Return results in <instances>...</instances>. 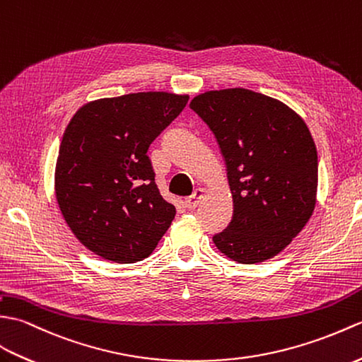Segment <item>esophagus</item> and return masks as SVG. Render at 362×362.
I'll return each mask as SVG.
<instances>
[{"mask_svg":"<svg viewBox=\"0 0 362 362\" xmlns=\"http://www.w3.org/2000/svg\"><path fill=\"white\" fill-rule=\"evenodd\" d=\"M203 197H204V189L199 187L190 197L186 198V202H184V204H186L187 209H195L199 204V202H202V199H203Z\"/></svg>","mask_w":362,"mask_h":362,"instance_id":"1","label":"esophagus"}]
</instances>
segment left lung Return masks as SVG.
<instances>
[{"label":"left lung","mask_w":362,"mask_h":362,"mask_svg":"<svg viewBox=\"0 0 362 362\" xmlns=\"http://www.w3.org/2000/svg\"><path fill=\"white\" fill-rule=\"evenodd\" d=\"M190 108L215 134L234 202L216 249L245 264L272 259L316 206L317 151L307 124L284 102L245 88L206 91Z\"/></svg>","instance_id":"8db88e82"}]
</instances>
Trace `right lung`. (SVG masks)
Instances as JSON below:
<instances>
[{
	"instance_id": "1",
	"label": "right lung",
	"mask_w": 362,
	"mask_h": 362,
	"mask_svg": "<svg viewBox=\"0 0 362 362\" xmlns=\"http://www.w3.org/2000/svg\"><path fill=\"white\" fill-rule=\"evenodd\" d=\"M187 94L133 93L85 103L63 133L55 198L72 234L116 263L148 257L176 209L160 197L150 144L186 107Z\"/></svg>"
}]
</instances>
